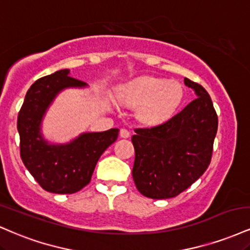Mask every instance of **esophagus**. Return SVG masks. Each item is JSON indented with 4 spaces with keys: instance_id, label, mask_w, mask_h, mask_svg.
Here are the masks:
<instances>
[{
    "instance_id": "1",
    "label": "esophagus",
    "mask_w": 250,
    "mask_h": 250,
    "mask_svg": "<svg viewBox=\"0 0 250 250\" xmlns=\"http://www.w3.org/2000/svg\"><path fill=\"white\" fill-rule=\"evenodd\" d=\"M129 135H130V133H129L128 129L122 128L121 130H120V136L123 137V138H128V137H129Z\"/></svg>"
}]
</instances>
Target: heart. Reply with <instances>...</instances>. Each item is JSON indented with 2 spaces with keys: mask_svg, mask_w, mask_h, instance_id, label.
<instances>
[{
  "mask_svg": "<svg viewBox=\"0 0 250 250\" xmlns=\"http://www.w3.org/2000/svg\"><path fill=\"white\" fill-rule=\"evenodd\" d=\"M184 98L178 81H165L146 77L122 87L120 99L130 106H138L137 117L146 125H158L173 115Z\"/></svg>",
  "mask_w": 250,
  "mask_h": 250,
  "instance_id": "b5f03b06",
  "label": "heart"
}]
</instances>
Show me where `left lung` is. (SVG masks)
Here are the masks:
<instances>
[{
	"instance_id": "1",
	"label": "left lung",
	"mask_w": 250,
	"mask_h": 250,
	"mask_svg": "<svg viewBox=\"0 0 250 250\" xmlns=\"http://www.w3.org/2000/svg\"><path fill=\"white\" fill-rule=\"evenodd\" d=\"M198 98L161 125L136 128L133 178L151 199H169L185 191L211 163L218 115L203 86L185 78Z\"/></svg>"
}]
</instances>
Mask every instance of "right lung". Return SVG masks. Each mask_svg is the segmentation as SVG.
I'll use <instances>...</instances> for the list:
<instances>
[{
	"label": "right lung",
	"instance_id": "add662e5",
	"mask_svg": "<svg viewBox=\"0 0 250 250\" xmlns=\"http://www.w3.org/2000/svg\"><path fill=\"white\" fill-rule=\"evenodd\" d=\"M62 70L36 80L17 117L20 152L24 165L45 191L71 194L91 182L100 156L119 136V129L87 133L65 146H50L39 133L42 117L58 92L66 87L85 86L83 81Z\"/></svg>",
	"mask_w": 250,
	"mask_h": 250
}]
</instances>
